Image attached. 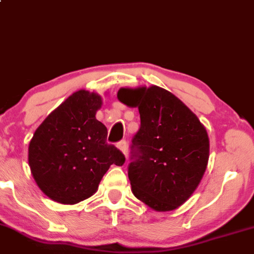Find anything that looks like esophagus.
Returning <instances> with one entry per match:
<instances>
[{
	"instance_id": "34e87169",
	"label": "esophagus",
	"mask_w": 254,
	"mask_h": 254,
	"mask_svg": "<svg viewBox=\"0 0 254 254\" xmlns=\"http://www.w3.org/2000/svg\"><path fill=\"white\" fill-rule=\"evenodd\" d=\"M116 146H118V149L121 151L122 153H125V155H126L127 153V141L126 140H121L120 142H118V145H116Z\"/></svg>"
}]
</instances>
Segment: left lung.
Returning a JSON list of instances; mask_svg holds the SVG:
<instances>
[{
  "label": "left lung",
  "mask_w": 254,
  "mask_h": 254,
  "mask_svg": "<svg viewBox=\"0 0 254 254\" xmlns=\"http://www.w3.org/2000/svg\"><path fill=\"white\" fill-rule=\"evenodd\" d=\"M118 98L140 114L128 165L133 194L156 211L178 209L193 194L206 170V129L178 97L156 85L122 87Z\"/></svg>",
  "instance_id": "1"
}]
</instances>
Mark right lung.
Segmentation results:
<instances>
[{
    "instance_id": "add662e5",
    "label": "right lung",
    "mask_w": 254,
    "mask_h": 254,
    "mask_svg": "<svg viewBox=\"0 0 254 254\" xmlns=\"http://www.w3.org/2000/svg\"><path fill=\"white\" fill-rule=\"evenodd\" d=\"M102 97L80 90L60 104L36 129L28 145V164L45 195L61 204L90 198L110 165L125 156L107 142V127L96 119Z\"/></svg>"
}]
</instances>
